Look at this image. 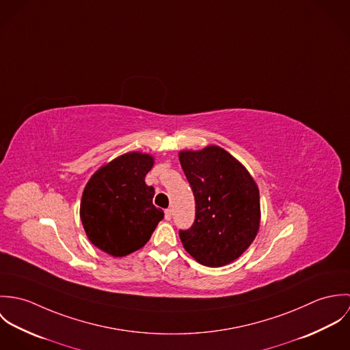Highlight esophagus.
<instances>
[{"instance_id":"34e87169","label":"esophagus","mask_w":350,"mask_h":350,"mask_svg":"<svg viewBox=\"0 0 350 350\" xmlns=\"http://www.w3.org/2000/svg\"><path fill=\"white\" fill-rule=\"evenodd\" d=\"M164 218H165L167 221H171V218H172V211H171V208H167V210L164 211Z\"/></svg>"}]
</instances>
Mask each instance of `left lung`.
<instances>
[{"instance_id":"left-lung-1","label":"left lung","mask_w":350,"mask_h":350,"mask_svg":"<svg viewBox=\"0 0 350 350\" xmlns=\"http://www.w3.org/2000/svg\"><path fill=\"white\" fill-rule=\"evenodd\" d=\"M179 161L196 198V221L179 232L183 248L202 265L230 264L257 236L258 187L248 170L218 146L180 150Z\"/></svg>"}]
</instances>
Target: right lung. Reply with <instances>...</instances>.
Segmentation results:
<instances>
[{
	"mask_svg": "<svg viewBox=\"0 0 350 350\" xmlns=\"http://www.w3.org/2000/svg\"><path fill=\"white\" fill-rule=\"evenodd\" d=\"M152 154L128 152L100 167L81 200V221L90 243L113 257L143 248L164 213L152 203L154 189L146 183Z\"/></svg>",
	"mask_w": 350,
	"mask_h": 350,
	"instance_id": "obj_1",
	"label": "right lung"
}]
</instances>
